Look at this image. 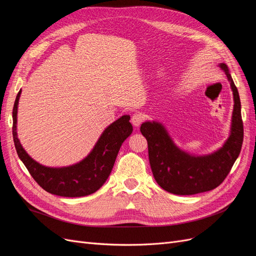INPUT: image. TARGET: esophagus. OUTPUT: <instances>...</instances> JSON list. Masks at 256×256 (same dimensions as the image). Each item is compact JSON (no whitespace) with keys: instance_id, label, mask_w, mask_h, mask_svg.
Listing matches in <instances>:
<instances>
[{"instance_id":"obj_1","label":"esophagus","mask_w":256,"mask_h":256,"mask_svg":"<svg viewBox=\"0 0 256 256\" xmlns=\"http://www.w3.org/2000/svg\"><path fill=\"white\" fill-rule=\"evenodd\" d=\"M143 120H144V116L142 114L136 113L132 115V118H131V122H132V125L134 127H138L142 124Z\"/></svg>"}]
</instances>
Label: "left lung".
I'll return each mask as SVG.
<instances>
[{"label": "left lung", "instance_id": "obj_1", "mask_svg": "<svg viewBox=\"0 0 256 256\" xmlns=\"http://www.w3.org/2000/svg\"><path fill=\"white\" fill-rule=\"evenodd\" d=\"M220 68L226 72L234 95L230 134L221 148L210 154L194 156L177 147L162 124L145 122L141 125L154 180L173 194L192 196L216 188L226 180L242 150L244 124L239 94L228 66L222 63Z\"/></svg>", "mask_w": 256, "mask_h": 256}]
</instances>
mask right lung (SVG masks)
I'll return each instance as SVG.
<instances>
[{
  "label": "right lung",
  "mask_w": 256,
  "mask_h": 256,
  "mask_svg": "<svg viewBox=\"0 0 256 256\" xmlns=\"http://www.w3.org/2000/svg\"><path fill=\"white\" fill-rule=\"evenodd\" d=\"M21 90L12 109V136L19 158L40 187L51 194L65 198H79L96 192L109 177L124 141L132 134L129 115L106 127L94 148L83 160L72 166L50 168L30 158L20 144L17 136V113Z\"/></svg>",
  "instance_id": "right-lung-1"
}]
</instances>
